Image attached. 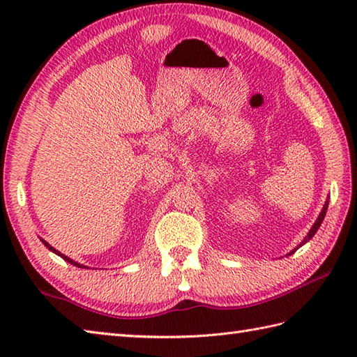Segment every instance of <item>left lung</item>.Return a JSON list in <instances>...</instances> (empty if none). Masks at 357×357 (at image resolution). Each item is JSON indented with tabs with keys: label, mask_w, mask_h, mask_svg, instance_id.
I'll list each match as a JSON object with an SVG mask.
<instances>
[{
	"label": "left lung",
	"mask_w": 357,
	"mask_h": 357,
	"mask_svg": "<svg viewBox=\"0 0 357 357\" xmlns=\"http://www.w3.org/2000/svg\"><path fill=\"white\" fill-rule=\"evenodd\" d=\"M327 208H328V199H327V201H325V204H324V208L321 210V213H319V216H317V219H316V222L313 224V227H312V229H310V231L307 233V236L304 238V241H302V242H301V244H299L298 247H296L294 250H291V252H290V253H288L287 256H290V255H293V253L296 252V250H298L299 247H302V245H304V244H307V242H308L310 239H312V238L314 236V234H316V231H317V230H319V227H321V224H322V221H324V218H325V213H327Z\"/></svg>",
	"instance_id": "left-lung-1"
}]
</instances>
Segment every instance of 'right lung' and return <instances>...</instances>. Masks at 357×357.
Returning <instances> with one entry per match:
<instances>
[{
	"mask_svg": "<svg viewBox=\"0 0 357 357\" xmlns=\"http://www.w3.org/2000/svg\"><path fill=\"white\" fill-rule=\"evenodd\" d=\"M40 239H41V238H40ZM41 242H43V244H44L45 247H47V248L50 250V252H52V253H55V255H58V256H61L64 261H67V262H69V264L75 265V267H78V268H89V267H87V265H82V264H79V262H77V261H73V259H70V257H69V256H66V255H63L61 252H58V250H56V248H53V247H52L50 244H47V242H45L44 239H41Z\"/></svg>",
	"mask_w": 357,
	"mask_h": 357,
	"instance_id": "add662e5",
	"label": "right lung"
}]
</instances>
